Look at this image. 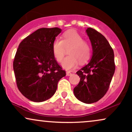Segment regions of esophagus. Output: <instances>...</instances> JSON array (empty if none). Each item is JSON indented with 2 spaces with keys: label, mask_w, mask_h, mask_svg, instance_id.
Returning a JSON list of instances; mask_svg holds the SVG:
<instances>
[{
  "label": "esophagus",
  "mask_w": 132,
  "mask_h": 132,
  "mask_svg": "<svg viewBox=\"0 0 132 132\" xmlns=\"http://www.w3.org/2000/svg\"><path fill=\"white\" fill-rule=\"evenodd\" d=\"M66 75H67V76H70L71 75V73L69 71H66Z\"/></svg>",
  "instance_id": "obj_1"
}]
</instances>
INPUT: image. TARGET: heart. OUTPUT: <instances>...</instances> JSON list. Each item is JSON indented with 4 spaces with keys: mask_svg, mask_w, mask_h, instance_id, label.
Instances as JSON below:
<instances>
[{
    "mask_svg": "<svg viewBox=\"0 0 132 132\" xmlns=\"http://www.w3.org/2000/svg\"><path fill=\"white\" fill-rule=\"evenodd\" d=\"M67 49L69 56L62 63V67L65 69L75 68L79 61L84 63L89 58L91 47L89 43L83 39V37L76 30H68L63 34L62 40L56 39L53 41L52 52L57 62H62Z\"/></svg>",
    "mask_w": 132,
    "mask_h": 132,
    "instance_id": "obj_1",
    "label": "heart"
}]
</instances>
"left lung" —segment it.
I'll list each match as a JSON object with an SVG mask.
<instances>
[{
	"mask_svg": "<svg viewBox=\"0 0 132 132\" xmlns=\"http://www.w3.org/2000/svg\"><path fill=\"white\" fill-rule=\"evenodd\" d=\"M93 47V56L87 65L76 72L80 77L74 88L76 97L85 103L97 102L109 89L115 65L112 48L106 38L94 29H86Z\"/></svg>",
	"mask_w": 132,
	"mask_h": 132,
	"instance_id": "obj_1",
	"label": "left lung"
}]
</instances>
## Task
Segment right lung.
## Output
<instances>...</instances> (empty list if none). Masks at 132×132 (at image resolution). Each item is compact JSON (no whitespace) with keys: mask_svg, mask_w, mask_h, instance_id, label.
Wrapping results in <instances>:
<instances>
[{"mask_svg":"<svg viewBox=\"0 0 132 132\" xmlns=\"http://www.w3.org/2000/svg\"><path fill=\"white\" fill-rule=\"evenodd\" d=\"M58 28H40L20 43L13 62L18 89L35 102L54 95L59 80L66 75L52 52V44L61 32Z\"/></svg>","mask_w":132,"mask_h":132,"instance_id":"add662e5","label":"right lung"}]
</instances>
